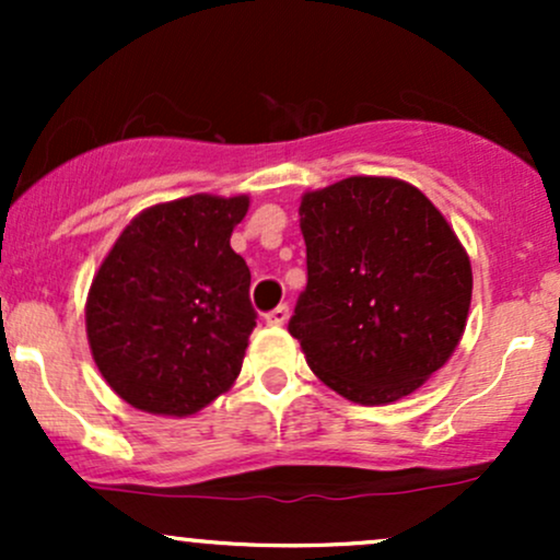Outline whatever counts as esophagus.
<instances>
[{"instance_id": "obj_1", "label": "esophagus", "mask_w": 560, "mask_h": 560, "mask_svg": "<svg viewBox=\"0 0 560 560\" xmlns=\"http://www.w3.org/2000/svg\"><path fill=\"white\" fill-rule=\"evenodd\" d=\"M287 318H289V305H279L273 307L271 313H266V324L271 326H284Z\"/></svg>"}]
</instances>
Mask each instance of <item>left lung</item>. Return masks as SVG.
I'll list each match as a JSON object with an SVG mask.
<instances>
[{
    "label": "left lung",
    "instance_id": "left-lung-1",
    "mask_svg": "<svg viewBox=\"0 0 560 560\" xmlns=\"http://www.w3.org/2000/svg\"><path fill=\"white\" fill-rule=\"evenodd\" d=\"M307 287L289 334L326 387L361 405L410 395L450 361L471 307V260L432 199L389 176L305 191Z\"/></svg>",
    "mask_w": 560,
    "mask_h": 560
}]
</instances>
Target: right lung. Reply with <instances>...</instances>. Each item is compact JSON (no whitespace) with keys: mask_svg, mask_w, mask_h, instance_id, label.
I'll list each match as a JSON object with an SVG mask.
<instances>
[{"mask_svg":"<svg viewBox=\"0 0 560 560\" xmlns=\"http://www.w3.org/2000/svg\"><path fill=\"white\" fill-rule=\"evenodd\" d=\"M247 210V195H191L120 231L86 298L92 358L120 400L184 419L236 382L258 318L231 249Z\"/></svg>","mask_w":560,"mask_h":560,"instance_id":"right-lung-1","label":"right lung"}]
</instances>
